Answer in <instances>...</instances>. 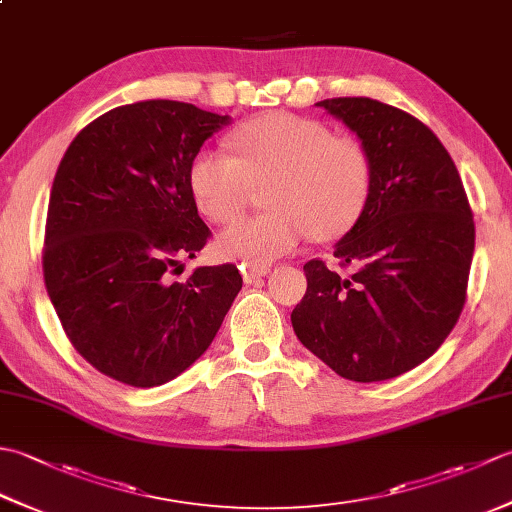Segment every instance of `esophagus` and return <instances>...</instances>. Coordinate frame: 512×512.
Segmentation results:
<instances>
[{"label": "esophagus", "instance_id": "esophagus-1", "mask_svg": "<svg viewBox=\"0 0 512 512\" xmlns=\"http://www.w3.org/2000/svg\"><path fill=\"white\" fill-rule=\"evenodd\" d=\"M270 273L268 266H242V277L244 284H255L262 277H266Z\"/></svg>", "mask_w": 512, "mask_h": 512}]
</instances>
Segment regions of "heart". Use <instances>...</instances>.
I'll use <instances>...</instances> for the list:
<instances>
[{"label":"heart","mask_w":512,"mask_h":512,"mask_svg":"<svg viewBox=\"0 0 512 512\" xmlns=\"http://www.w3.org/2000/svg\"><path fill=\"white\" fill-rule=\"evenodd\" d=\"M235 156L204 149L189 167L198 209L213 222L242 213L257 184H266L270 206L239 220L217 237V253L248 266H268L292 253L310 233L334 239L361 217L372 167L365 149L339 138L312 118L286 112L264 114L231 138Z\"/></svg>","instance_id":"heart-1"}]
</instances>
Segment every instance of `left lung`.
Returning <instances> with one entry per match:
<instances>
[{"mask_svg":"<svg viewBox=\"0 0 512 512\" xmlns=\"http://www.w3.org/2000/svg\"><path fill=\"white\" fill-rule=\"evenodd\" d=\"M317 105L361 140L372 182L361 217L334 244L352 275L312 259L290 321L336 374L376 383L427 361L458 323L473 213L449 151L418 118L365 96Z\"/></svg>","mask_w":512,"mask_h":512,"instance_id":"obj_1","label":"left lung"}]
</instances>
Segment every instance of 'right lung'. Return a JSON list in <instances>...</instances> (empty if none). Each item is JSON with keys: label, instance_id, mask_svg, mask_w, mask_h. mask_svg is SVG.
I'll return each mask as SVG.
<instances>
[{"label": "right lung", "instance_id": "add662e5", "mask_svg": "<svg viewBox=\"0 0 512 512\" xmlns=\"http://www.w3.org/2000/svg\"><path fill=\"white\" fill-rule=\"evenodd\" d=\"M231 116L180 101L116 107L83 127L52 182L43 279L65 334L118 383L158 387L206 352L242 290L233 264L171 268L211 235L189 187Z\"/></svg>", "mask_w": 512, "mask_h": 512}]
</instances>
